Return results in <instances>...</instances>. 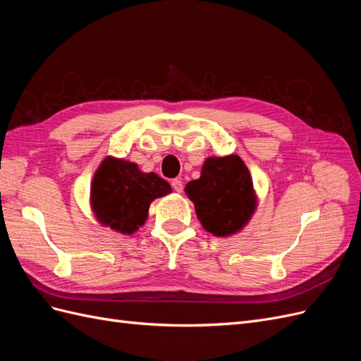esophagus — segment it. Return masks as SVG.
I'll return each mask as SVG.
<instances>
[{
	"instance_id": "34e87169",
	"label": "esophagus",
	"mask_w": 361,
	"mask_h": 361,
	"mask_svg": "<svg viewBox=\"0 0 361 361\" xmlns=\"http://www.w3.org/2000/svg\"><path fill=\"white\" fill-rule=\"evenodd\" d=\"M171 188L176 192H182L183 191V183L180 179H173L171 180Z\"/></svg>"
}]
</instances>
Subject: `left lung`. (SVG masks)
Segmentation results:
<instances>
[{"mask_svg":"<svg viewBox=\"0 0 361 361\" xmlns=\"http://www.w3.org/2000/svg\"><path fill=\"white\" fill-rule=\"evenodd\" d=\"M185 191L202 226L215 236L243 228L256 206L250 171L238 155L206 159L200 179Z\"/></svg>","mask_w":361,"mask_h":361,"instance_id":"8db88e82","label":"left lung"}]
</instances>
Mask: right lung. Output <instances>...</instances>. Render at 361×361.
<instances>
[{
  "label": "right lung",
  "mask_w": 361,
  "mask_h": 361,
  "mask_svg": "<svg viewBox=\"0 0 361 361\" xmlns=\"http://www.w3.org/2000/svg\"><path fill=\"white\" fill-rule=\"evenodd\" d=\"M171 191L155 173H141L137 164L106 158L92 183L93 211L102 224L133 233L145 224L150 202Z\"/></svg>",
  "instance_id": "add662e5"
}]
</instances>
